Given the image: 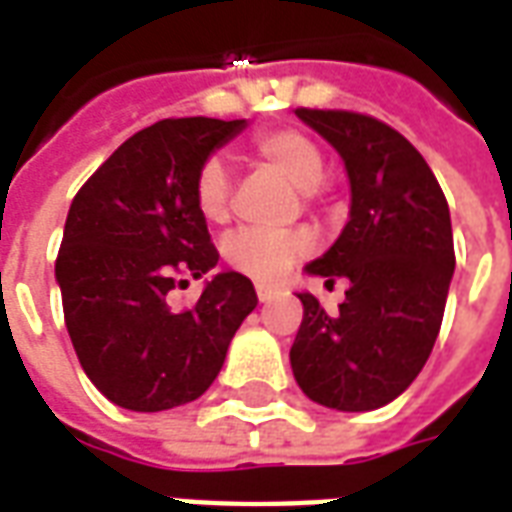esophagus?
<instances>
[{
    "instance_id": "obj_1",
    "label": "esophagus",
    "mask_w": 512,
    "mask_h": 512,
    "mask_svg": "<svg viewBox=\"0 0 512 512\" xmlns=\"http://www.w3.org/2000/svg\"><path fill=\"white\" fill-rule=\"evenodd\" d=\"M257 301H260V304H268V301L274 299V296H277L279 290L277 288H271V285H257Z\"/></svg>"
}]
</instances>
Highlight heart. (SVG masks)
Returning a JSON list of instances; mask_svg holds the SVG:
<instances>
[{"label":"heart","mask_w":512,"mask_h":512,"mask_svg":"<svg viewBox=\"0 0 512 512\" xmlns=\"http://www.w3.org/2000/svg\"><path fill=\"white\" fill-rule=\"evenodd\" d=\"M252 150L266 167L304 191V197H312L326 175V158L321 147L296 128H279L257 136ZM230 194H233V180L227 167L219 158H208L194 180V200L202 219L211 224L227 222ZM310 249L312 235L307 230H241L227 241L224 255L249 277L279 279L296 260L310 255Z\"/></svg>","instance_id":"heart-1"}]
</instances>
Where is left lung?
<instances>
[{
    "mask_svg": "<svg viewBox=\"0 0 512 512\" xmlns=\"http://www.w3.org/2000/svg\"><path fill=\"white\" fill-rule=\"evenodd\" d=\"M345 161L351 213L312 277L348 279L337 315L312 293L290 367L301 392L337 411H373L403 395L439 337L455 271L450 208L428 161L395 128L340 109H296Z\"/></svg>",
    "mask_w": 512,
    "mask_h": 512,
    "instance_id": "left-lung-1",
    "label": "left lung"
}]
</instances>
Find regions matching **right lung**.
Returning <instances> with one entry per match:
<instances>
[{
    "label": "right lung",
    "mask_w": 512,
    "mask_h": 512,
    "mask_svg": "<svg viewBox=\"0 0 512 512\" xmlns=\"http://www.w3.org/2000/svg\"><path fill=\"white\" fill-rule=\"evenodd\" d=\"M246 120H158L126 139L73 197L57 285L87 378L115 406L167 411L213 384L233 334L257 307L238 271L213 274L191 310H169L175 285L219 263L194 180Z\"/></svg>",
    "instance_id": "right-lung-1"
}]
</instances>
